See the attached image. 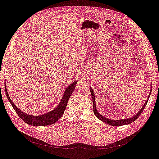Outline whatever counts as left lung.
<instances>
[{"mask_svg":"<svg viewBox=\"0 0 159 159\" xmlns=\"http://www.w3.org/2000/svg\"><path fill=\"white\" fill-rule=\"evenodd\" d=\"M89 89H90V92L92 94V98L93 99V112L94 114L95 115V116L97 118H99L100 120H101L102 122H104L107 124H108V125H112V126H121V125H127V124H130L131 123H133V121H134L139 117L140 116V114H142V112H143V109L146 107V105H147V102L149 100V96L151 95V90H150L149 92V94L148 98L145 102V104L143 105V107H142V108L140 110V111L138 112L135 116H134L133 117H131L130 118H127V119H123V120H111V119H109L106 118L105 116H102L101 114H99V112H98V110H97L96 106H95V95L94 93L92 90V89L91 87H89Z\"/></svg>","mask_w":159,"mask_h":159,"instance_id":"8db88e82","label":"left lung"}]
</instances>
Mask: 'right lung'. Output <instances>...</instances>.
<instances>
[{"instance_id":"obj_1","label":"right lung","mask_w":159,"mask_h":159,"mask_svg":"<svg viewBox=\"0 0 159 159\" xmlns=\"http://www.w3.org/2000/svg\"><path fill=\"white\" fill-rule=\"evenodd\" d=\"M77 82L78 80L74 81L66 88L60 104L57 107V108H55L51 112H47L45 114H43L42 115H39V116H32L30 114H26L23 111H21L20 109H19L14 105V103L13 102V101L11 100L10 98L8 91H7L6 89V82L4 83V88H5V92L6 94L7 98H8V101L11 103L13 108H14L17 114L25 123H28L29 125H30L32 126H35V127L47 126V125H51V124H53L54 123L57 122L61 118V117L62 116L63 114L64 113V110L66 108L68 100L70 99L73 92L74 91Z\"/></svg>"}]
</instances>
